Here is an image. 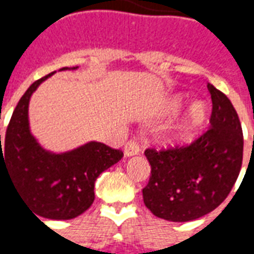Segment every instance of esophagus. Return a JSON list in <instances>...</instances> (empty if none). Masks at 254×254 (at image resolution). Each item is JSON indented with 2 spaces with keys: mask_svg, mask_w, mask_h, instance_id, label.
Wrapping results in <instances>:
<instances>
[{
  "mask_svg": "<svg viewBox=\"0 0 254 254\" xmlns=\"http://www.w3.org/2000/svg\"><path fill=\"white\" fill-rule=\"evenodd\" d=\"M140 152V145L137 141L130 140L125 144V156H133V155H137Z\"/></svg>",
  "mask_w": 254,
  "mask_h": 254,
  "instance_id": "34e87169",
  "label": "esophagus"
}]
</instances>
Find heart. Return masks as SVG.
I'll use <instances>...</instances> for the list:
<instances>
[{
  "instance_id": "heart-1",
  "label": "heart",
  "mask_w": 254,
  "mask_h": 254,
  "mask_svg": "<svg viewBox=\"0 0 254 254\" xmlns=\"http://www.w3.org/2000/svg\"><path fill=\"white\" fill-rule=\"evenodd\" d=\"M182 105H184V99L181 96L173 95L166 102V110L170 113H176L177 110L181 109ZM207 106L202 102H194L193 105H190L185 117L177 124L176 127H173V129L167 134V138L170 141H180V140L187 138L188 136H190L191 133L198 130L204 125V122L207 121Z\"/></svg>"
}]
</instances>
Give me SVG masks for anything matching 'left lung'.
Here are the masks:
<instances>
[{
  "instance_id": "1",
  "label": "left lung",
  "mask_w": 254,
  "mask_h": 254,
  "mask_svg": "<svg viewBox=\"0 0 254 254\" xmlns=\"http://www.w3.org/2000/svg\"><path fill=\"white\" fill-rule=\"evenodd\" d=\"M211 127L189 145L145 149L151 176L143 189L145 207L158 218L189 222L207 215L229 196L240 176L244 134L230 99L208 83Z\"/></svg>"
}]
</instances>
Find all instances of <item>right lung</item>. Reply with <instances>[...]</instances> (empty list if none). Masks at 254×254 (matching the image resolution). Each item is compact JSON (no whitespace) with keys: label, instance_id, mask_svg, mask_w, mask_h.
Segmentation results:
<instances>
[{"label":"right lung","instance_id":"right-lung-1","mask_svg":"<svg viewBox=\"0 0 254 254\" xmlns=\"http://www.w3.org/2000/svg\"><path fill=\"white\" fill-rule=\"evenodd\" d=\"M67 69L74 70L77 66L60 70ZM54 73L36 80L21 96L9 121L3 145L0 134V176L2 170L8 173L25 205L38 216L66 220L91 207L96 178L120 162L124 154L98 141L54 154L36 141L28 121L31 95Z\"/></svg>","mask_w":254,"mask_h":254}]
</instances>
